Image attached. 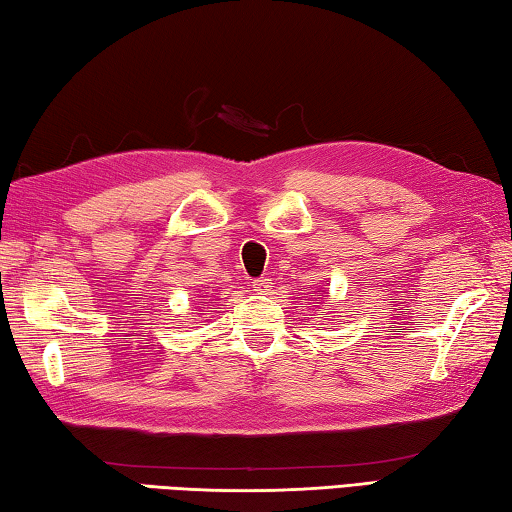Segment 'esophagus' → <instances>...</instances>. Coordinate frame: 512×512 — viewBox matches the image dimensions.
Masks as SVG:
<instances>
[{"mask_svg":"<svg viewBox=\"0 0 512 512\" xmlns=\"http://www.w3.org/2000/svg\"><path fill=\"white\" fill-rule=\"evenodd\" d=\"M251 286H254V290L258 292V295H270L272 292V281L265 279V276H261V279H254L251 281Z\"/></svg>","mask_w":512,"mask_h":512,"instance_id":"34e87169","label":"esophagus"}]
</instances>
